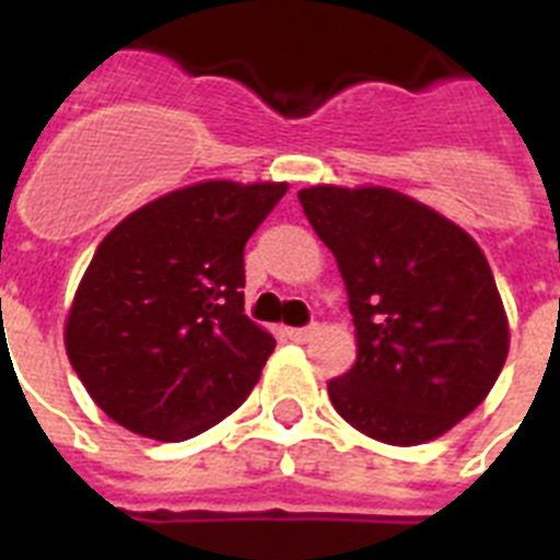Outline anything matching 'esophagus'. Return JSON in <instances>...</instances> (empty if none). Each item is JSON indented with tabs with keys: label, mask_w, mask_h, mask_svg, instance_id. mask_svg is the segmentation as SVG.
Instances as JSON below:
<instances>
[{
	"label": "esophagus",
	"mask_w": 560,
	"mask_h": 560,
	"mask_svg": "<svg viewBox=\"0 0 560 560\" xmlns=\"http://www.w3.org/2000/svg\"><path fill=\"white\" fill-rule=\"evenodd\" d=\"M315 332H318V327H315V324H310V327H299V329H287L290 340H295V343H304V340L313 338Z\"/></svg>",
	"instance_id": "esophagus-1"
}]
</instances>
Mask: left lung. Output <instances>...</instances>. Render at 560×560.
Segmentation results:
<instances>
[{"label":"left lung","instance_id":"1","mask_svg":"<svg viewBox=\"0 0 560 560\" xmlns=\"http://www.w3.org/2000/svg\"><path fill=\"white\" fill-rule=\"evenodd\" d=\"M299 202L332 250L358 361L327 392L335 411L386 445H422L490 395L510 324L468 231L383 186H310Z\"/></svg>","mask_w":560,"mask_h":560}]
</instances>
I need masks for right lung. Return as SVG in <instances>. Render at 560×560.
Listing matches in <instances>:
<instances>
[{
    "label": "right lung",
    "instance_id": "right-lung-1",
    "mask_svg": "<svg viewBox=\"0 0 560 560\" xmlns=\"http://www.w3.org/2000/svg\"><path fill=\"white\" fill-rule=\"evenodd\" d=\"M284 194L202 179L106 233L65 320L67 358L106 417L183 442L245 402L276 338L245 315L242 256Z\"/></svg>",
    "mask_w": 560,
    "mask_h": 560
}]
</instances>
